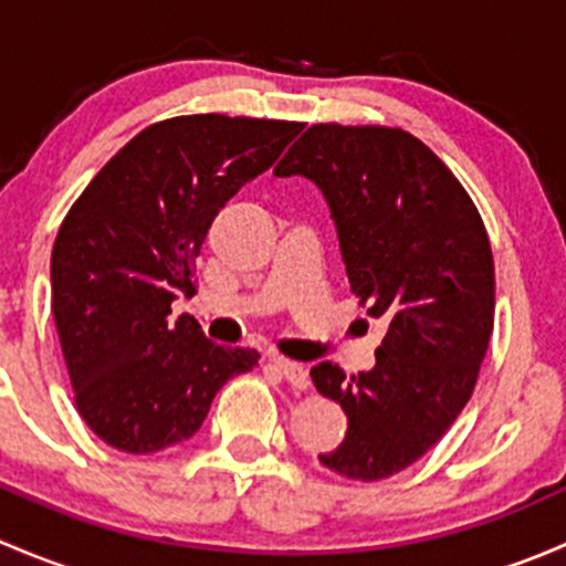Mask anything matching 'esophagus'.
I'll use <instances>...</instances> for the list:
<instances>
[{
	"label": "esophagus",
	"instance_id": "1",
	"mask_svg": "<svg viewBox=\"0 0 566 566\" xmlns=\"http://www.w3.org/2000/svg\"><path fill=\"white\" fill-rule=\"evenodd\" d=\"M273 367L287 378V384L293 386V389H310V373H306L304 364L287 361V358H273Z\"/></svg>",
	"mask_w": 566,
	"mask_h": 566
}]
</instances>
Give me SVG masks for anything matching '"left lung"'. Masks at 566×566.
Masks as SVG:
<instances>
[{
  "mask_svg": "<svg viewBox=\"0 0 566 566\" xmlns=\"http://www.w3.org/2000/svg\"><path fill=\"white\" fill-rule=\"evenodd\" d=\"M273 175H304L323 191L350 290L389 325L369 373L312 367L317 391L347 416L345 441L319 462L358 482L389 479L441 441L476 386L495 315L484 221L447 164L402 128L317 123Z\"/></svg>",
  "mask_w": 566,
  "mask_h": 566,
  "instance_id": "1",
  "label": "left lung"
}]
</instances>
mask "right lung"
<instances>
[{
	"instance_id": "obj_1",
	"label": "right lung",
	"mask_w": 566,
	"mask_h": 566,
	"mask_svg": "<svg viewBox=\"0 0 566 566\" xmlns=\"http://www.w3.org/2000/svg\"><path fill=\"white\" fill-rule=\"evenodd\" d=\"M304 125L186 114L136 134L56 232L51 310L76 408L108 447L150 454L202 427L216 391L260 353L210 342L193 317V260L216 213L273 167Z\"/></svg>"
}]
</instances>
